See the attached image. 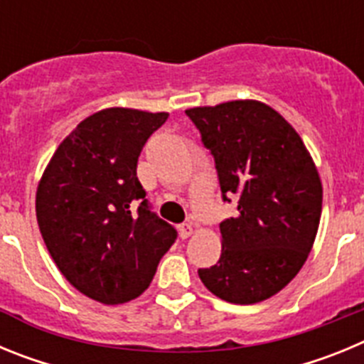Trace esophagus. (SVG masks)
<instances>
[{"instance_id": "1", "label": "esophagus", "mask_w": 364, "mask_h": 364, "mask_svg": "<svg viewBox=\"0 0 364 364\" xmlns=\"http://www.w3.org/2000/svg\"><path fill=\"white\" fill-rule=\"evenodd\" d=\"M191 233H193L191 224H180V226H178L180 239H188V237H191Z\"/></svg>"}]
</instances>
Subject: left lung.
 Listing matches in <instances>:
<instances>
[{
  "mask_svg": "<svg viewBox=\"0 0 364 364\" xmlns=\"http://www.w3.org/2000/svg\"><path fill=\"white\" fill-rule=\"evenodd\" d=\"M186 114L213 154L222 198L239 204L220 222V259L198 277L222 301H266L297 275L319 230L323 184L314 159L297 131L257 100Z\"/></svg>",
  "mask_w": 364,
  "mask_h": 364,
  "instance_id": "left-lung-1",
  "label": "left lung"
}]
</instances>
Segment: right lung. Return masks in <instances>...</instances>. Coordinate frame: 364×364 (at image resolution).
Here are the masks:
<instances>
[{"label": "right lung", "mask_w": 364, "mask_h": 364, "mask_svg": "<svg viewBox=\"0 0 364 364\" xmlns=\"http://www.w3.org/2000/svg\"><path fill=\"white\" fill-rule=\"evenodd\" d=\"M167 117L127 107L95 112L58 146L38 184L45 246L63 277L102 304L142 295L176 239L149 210L136 176L140 151Z\"/></svg>", "instance_id": "1"}]
</instances>
